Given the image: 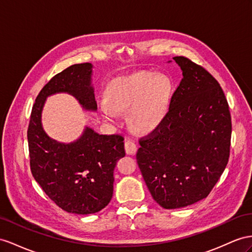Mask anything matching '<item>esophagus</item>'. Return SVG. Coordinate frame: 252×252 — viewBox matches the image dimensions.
I'll list each match as a JSON object with an SVG mask.
<instances>
[{
	"label": "esophagus",
	"mask_w": 252,
	"mask_h": 252,
	"mask_svg": "<svg viewBox=\"0 0 252 252\" xmlns=\"http://www.w3.org/2000/svg\"><path fill=\"white\" fill-rule=\"evenodd\" d=\"M125 148H126V152L127 154H130V156H134V154L137 152V145L135 144V141L132 139L126 140Z\"/></svg>",
	"instance_id": "34e87169"
}]
</instances>
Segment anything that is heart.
Instances as JSON below:
<instances>
[{
  "label": "heart",
  "mask_w": 252,
  "mask_h": 252,
  "mask_svg": "<svg viewBox=\"0 0 252 252\" xmlns=\"http://www.w3.org/2000/svg\"><path fill=\"white\" fill-rule=\"evenodd\" d=\"M171 82L164 74L137 72L111 84L107 102L100 103L104 118L112 121L116 112L128 111V124L138 132H149L165 119L171 98Z\"/></svg>",
  "instance_id": "heart-1"
}]
</instances>
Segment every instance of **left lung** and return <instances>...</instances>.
I'll return each mask as SVG.
<instances>
[{"label":"left lung","instance_id":"1","mask_svg":"<svg viewBox=\"0 0 252 252\" xmlns=\"http://www.w3.org/2000/svg\"><path fill=\"white\" fill-rule=\"evenodd\" d=\"M173 61L183 77L165 119L139 140L136 154L151 196L167 210L208 197L228 164L232 131L229 105L218 82L186 57Z\"/></svg>","mask_w":252,"mask_h":252}]
</instances>
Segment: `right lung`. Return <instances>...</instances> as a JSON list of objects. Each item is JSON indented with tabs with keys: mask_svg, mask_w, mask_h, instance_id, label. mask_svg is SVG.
I'll use <instances>...</instances> for the list:
<instances>
[{
	"mask_svg": "<svg viewBox=\"0 0 252 252\" xmlns=\"http://www.w3.org/2000/svg\"><path fill=\"white\" fill-rule=\"evenodd\" d=\"M93 68L90 63H76L53 76L37 95L28 130L36 182L60 208L80 215L99 212L112 200L114 169L126 156L125 139L86 126L76 140L61 143L43 130L41 117L47 98L56 94L72 95L83 109L96 112Z\"/></svg>",
	"mask_w": 252,
	"mask_h": 252,
	"instance_id": "right-lung-1",
	"label": "right lung"
}]
</instances>
